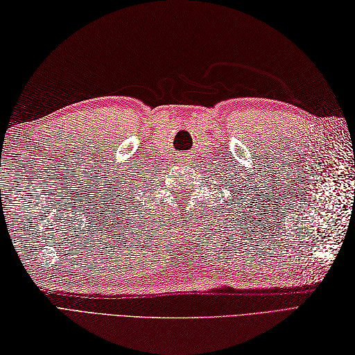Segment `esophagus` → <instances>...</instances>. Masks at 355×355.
<instances>
[{
	"label": "esophagus",
	"instance_id": "esophagus-1",
	"mask_svg": "<svg viewBox=\"0 0 355 355\" xmlns=\"http://www.w3.org/2000/svg\"><path fill=\"white\" fill-rule=\"evenodd\" d=\"M178 159V164H179V166H182V167H187V166H189V157H188V155H182V153H180L179 155V158H176Z\"/></svg>",
	"mask_w": 355,
	"mask_h": 355
}]
</instances>
